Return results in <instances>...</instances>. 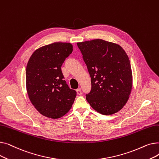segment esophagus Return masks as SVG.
Listing matches in <instances>:
<instances>
[{
    "label": "esophagus",
    "instance_id": "esophagus-1",
    "mask_svg": "<svg viewBox=\"0 0 159 159\" xmlns=\"http://www.w3.org/2000/svg\"><path fill=\"white\" fill-rule=\"evenodd\" d=\"M76 91H77V93L78 95H80L82 94V91H81V89L80 88H78Z\"/></svg>",
    "mask_w": 159,
    "mask_h": 159
}]
</instances>
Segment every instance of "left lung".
Masks as SVG:
<instances>
[{
    "label": "left lung",
    "mask_w": 159,
    "mask_h": 159,
    "mask_svg": "<svg viewBox=\"0 0 159 159\" xmlns=\"http://www.w3.org/2000/svg\"><path fill=\"white\" fill-rule=\"evenodd\" d=\"M77 44L91 77L87 101L102 115L119 111L127 102L132 88L131 64L126 53L119 45L102 39Z\"/></svg>",
    "instance_id": "obj_1"
}]
</instances>
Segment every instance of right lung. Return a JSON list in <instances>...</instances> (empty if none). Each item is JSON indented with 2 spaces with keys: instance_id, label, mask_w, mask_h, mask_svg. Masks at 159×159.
<instances>
[{
  "instance_id": "add662e5",
  "label": "right lung",
  "mask_w": 159,
  "mask_h": 159,
  "mask_svg": "<svg viewBox=\"0 0 159 159\" xmlns=\"http://www.w3.org/2000/svg\"><path fill=\"white\" fill-rule=\"evenodd\" d=\"M68 43H55L37 49L28 62L26 71L28 95L37 110L52 119L64 116L77 96L64 80L61 66L72 53Z\"/></svg>"
}]
</instances>
